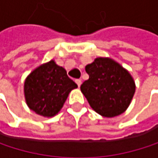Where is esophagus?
<instances>
[{"mask_svg":"<svg viewBox=\"0 0 158 158\" xmlns=\"http://www.w3.org/2000/svg\"><path fill=\"white\" fill-rule=\"evenodd\" d=\"M76 83H77L78 87H80V85H81V80H80V79H76Z\"/></svg>","mask_w":158,"mask_h":158,"instance_id":"34e87169","label":"esophagus"}]
</instances>
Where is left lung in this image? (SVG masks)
<instances>
[{
    "instance_id": "obj_1",
    "label": "left lung",
    "mask_w": 158,
    "mask_h": 158,
    "mask_svg": "<svg viewBox=\"0 0 158 158\" xmlns=\"http://www.w3.org/2000/svg\"><path fill=\"white\" fill-rule=\"evenodd\" d=\"M89 79L80 90L90 107L103 117H115L129 107L135 92L130 72L110 57H97L85 67Z\"/></svg>"
}]
</instances>
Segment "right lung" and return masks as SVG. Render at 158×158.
Listing matches in <instances>:
<instances>
[{
	"label": "right lung",
	"instance_id": "1",
	"mask_svg": "<svg viewBox=\"0 0 158 158\" xmlns=\"http://www.w3.org/2000/svg\"><path fill=\"white\" fill-rule=\"evenodd\" d=\"M78 88L64 68L50 60L35 69L24 80L23 93L29 109L50 118L62 109L69 92Z\"/></svg>",
	"mask_w": 158,
	"mask_h": 158
}]
</instances>
